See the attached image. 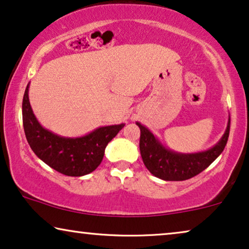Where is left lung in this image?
<instances>
[{"label": "left lung", "instance_id": "8db88e82", "mask_svg": "<svg viewBox=\"0 0 249 249\" xmlns=\"http://www.w3.org/2000/svg\"><path fill=\"white\" fill-rule=\"evenodd\" d=\"M139 149L142 162L153 176L166 181H182L193 178L205 170L217 159L226 147L230 131V115L222 137L209 149L195 153H179L166 147L161 141L141 122Z\"/></svg>", "mask_w": 249, "mask_h": 249}]
</instances>
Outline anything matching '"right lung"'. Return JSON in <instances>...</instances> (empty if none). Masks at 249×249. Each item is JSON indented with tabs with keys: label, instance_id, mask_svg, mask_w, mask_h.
Wrapping results in <instances>:
<instances>
[{
	"label": "right lung",
	"instance_id": "obj_1",
	"mask_svg": "<svg viewBox=\"0 0 249 249\" xmlns=\"http://www.w3.org/2000/svg\"><path fill=\"white\" fill-rule=\"evenodd\" d=\"M29 84L22 100V122L30 148L51 168L62 175L81 177L93 172L103 160L105 147L124 124L104 125L79 137H63L44 128L29 102Z\"/></svg>",
	"mask_w": 249,
	"mask_h": 249
}]
</instances>
